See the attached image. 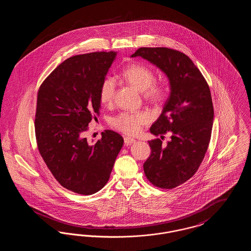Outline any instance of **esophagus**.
Segmentation results:
<instances>
[{
	"mask_svg": "<svg viewBox=\"0 0 251 251\" xmlns=\"http://www.w3.org/2000/svg\"><path fill=\"white\" fill-rule=\"evenodd\" d=\"M134 142H135L134 138H131V137H129V136H125L124 137V143H125V145H127V146L134 143Z\"/></svg>",
	"mask_w": 251,
	"mask_h": 251,
	"instance_id": "esophagus-1",
	"label": "esophagus"
}]
</instances>
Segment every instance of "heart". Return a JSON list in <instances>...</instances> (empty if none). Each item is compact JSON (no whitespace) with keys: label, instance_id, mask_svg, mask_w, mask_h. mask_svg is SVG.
<instances>
[{"label":"heart","instance_id":"obj_1","mask_svg":"<svg viewBox=\"0 0 251 251\" xmlns=\"http://www.w3.org/2000/svg\"><path fill=\"white\" fill-rule=\"evenodd\" d=\"M123 77L136 89L143 92L147 100L152 101L162 100L166 97V86L155 83V73L143 64H132L128 66L123 72ZM117 88L115 78L108 76L100 84L99 98L102 104L112 103ZM151 120V116L147 111L139 112H121L114 117L110 123L112 127L126 134L133 135L141 131L144 125Z\"/></svg>","mask_w":251,"mask_h":251}]
</instances>
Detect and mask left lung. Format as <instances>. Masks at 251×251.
Instances as JSON below:
<instances>
[{"instance_id":"left-lung-1","label":"left lung","mask_w":251,"mask_h":251,"mask_svg":"<svg viewBox=\"0 0 251 251\" xmlns=\"http://www.w3.org/2000/svg\"><path fill=\"white\" fill-rule=\"evenodd\" d=\"M141 56L166 73L170 95L159 119L151 127L154 135L169 131L166 146L160 138L149 141L151 153L144 172L154 186L172 189L192 178L208 150L214 121L210 87L201 72L186 54L173 49L139 48Z\"/></svg>"}]
</instances>
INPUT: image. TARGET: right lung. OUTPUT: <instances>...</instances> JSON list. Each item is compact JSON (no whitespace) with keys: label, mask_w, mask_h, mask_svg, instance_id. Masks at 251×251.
<instances>
[{"label":"right lung","mask_w":251,"mask_h":251,"mask_svg":"<svg viewBox=\"0 0 251 251\" xmlns=\"http://www.w3.org/2000/svg\"><path fill=\"white\" fill-rule=\"evenodd\" d=\"M116 55L96 51L70 57L37 92V149L55 179L77 194H95L107 183L124 142L111 130L102 131L94 143L84 137L89 122L100 115V86Z\"/></svg>","instance_id":"right-lung-1"}]
</instances>
